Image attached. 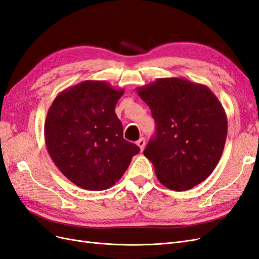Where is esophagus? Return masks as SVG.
I'll list each match as a JSON object with an SVG mask.
<instances>
[{"label": "esophagus", "mask_w": 259, "mask_h": 259, "mask_svg": "<svg viewBox=\"0 0 259 259\" xmlns=\"http://www.w3.org/2000/svg\"><path fill=\"white\" fill-rule=\"evenodd\" d=\"M137 145L140 147V150L143 151L144 146H145V139L144 138H141L139 140V141H137Z\"/></svg>", "instance_id": "34e87169"}]
</instances>
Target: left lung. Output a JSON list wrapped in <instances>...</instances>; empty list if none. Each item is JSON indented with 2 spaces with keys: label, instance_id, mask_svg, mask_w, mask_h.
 Instances as JSON below:
<instances>
[{
  "label": "left lung",
  "instance_id": "1",
  "mask_svg": "<svg viewBox=\"0 0 259 259\" xmlns=\"http://www.w3.org/2000/svg\"><path fill=\"white\" fill-rule=\"evenodd\" d=\"M137 92L156 122V134L143 153L159 182L187 191L207 179L223 155L228 131L216 95L184 78H159Z\"/></svg>",
  "mask_w": 259,
  "mask_h": 259
}]
</instances>
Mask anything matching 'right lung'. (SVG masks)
<instances>
[{"label":"right lung","instance_id":"obj_1","mask_svg":"<svg viewBox=\"0 0 259 259\" xmlns=\"http://www.w3.org/2000/svg\"><path fill=\"white\" fill-rule=\"evenodd\" d=\"M123 89L85 80L57 95L44 123L46 145L61 172L84 190L109 189L129 167L139 146L123 139L115 106Z\"/></svg>","mask_w":259,"mask_h":259}]
</instances>
